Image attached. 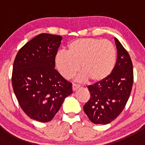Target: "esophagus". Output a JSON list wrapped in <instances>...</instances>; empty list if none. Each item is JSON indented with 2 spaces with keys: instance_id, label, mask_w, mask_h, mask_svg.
Listing matches in <instances>:
<instances>
[{
  "instance_id": "obj_1",
  "label": "esophagus",
  "mask_w": 145,
  "mask_h": 145,
  "mask_svg": "<svg viewBox=\"0 0 145 145\" xmlns=\"http://www.w3.org/2000/svg\"><path fill=\"white\" fill-rule=\"evenodd\" d=\"M78 88H80V86L79 85H77V84H75V83H73L72 85V90H76V89H78Z\"/></svg>"
}]
</instances>
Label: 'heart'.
Instances as JSON below:
<instances>
[{
	"label": "heart",
	"mask_w": 145,
	"mask_h": 145,
	"mask_svg": "<svg viewBox=\"0 0 145 145\" xmlns=\"http://www.w3.org/2000/svg\"><path fill=\"white\" fill-rule=\"evenodd\" d=\"M116 51L109 40L95 38H84L73 40L67 52H58L55 62L59 73L64 78H71L81 69L79 81L90 79L98 83L106 79L114 68Z\"/></svg>",
	"instance_id": "obj_1"
}]
</instances>
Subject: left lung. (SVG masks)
<instances>
[{
	"label": "left lung",
	"instance_id": "1",
	"mask_svg": "<svg viewBox=\"0 0 145 145\" xmlns=\"http://www.w3.org/2000/svg\"><path fill=\"white\" fill-rule=\"evenodd\" d=\"M117 59L113 71L104 81L88 86L90 93L83 110L95 124H107L122 112L129 99L133 68L131 57L117 39H114Z\"/></svg>",
	"mask_w": 145,
	"mask_h": 145
}]
</instances>
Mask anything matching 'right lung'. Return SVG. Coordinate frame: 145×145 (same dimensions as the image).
<instances>
[{
  "mask_svg": "<svg viewBox=\"0 0 145 145\" xmlns=\"http://www.w3.org/2000/svg\"><path fill=\"white\" fill-rule=\"evenodd\" d=\"M62 37L40 33L17 52L12 83L20 106L29 117L40 122L53 118L72 84L55 69V56Z\"/></svg>",
  "mask_w": 145,
  "mask_h": 145,
  "instance_id": "1",
  "label": "right lung"
}]
</instances>
